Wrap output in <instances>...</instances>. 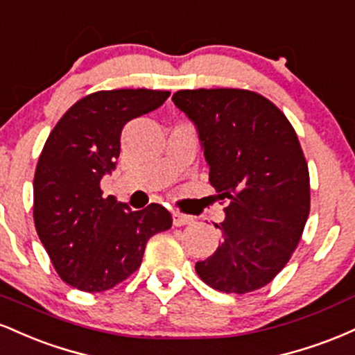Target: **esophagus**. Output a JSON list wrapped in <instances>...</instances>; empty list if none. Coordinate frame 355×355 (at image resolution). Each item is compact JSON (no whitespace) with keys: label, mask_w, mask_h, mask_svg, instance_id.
Listing matches in <instances>:
<instances>
[{"label":"esophagus","mask_w":355,"mask_h":355,"mask_svg":"<svg viewBox=\"0 0 355 355\" xmlns=\"http://www.w3.org/2000/svg\"><path fill=\"white\" fill-rule=\"evenodd\" d=\"M172 218H173V225H175V227L189 225V223H191V222H193V217H191V215H185V214H180V211H173Z\"/></svg>","instance_id":"obj_1"}]
</instances>
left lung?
Returning a JSON list of instances; mask_svg holds the SVG:
<instances>
[{"label": "left lung", "mask_w": 355, "mask_h": 355, "mask_svg": "<svg viewBox=\"0 0 355 355\" xmlns=\"http://www.w3.org/2000/svg\"><path fill=\"white\" fill-rule=\"evenodd\" d=\"M173 103L197 126L209 180L229 200L214 255L195 270L211 288L247 294L288 262L311 211L309 166L294 126L266 96L239 88L180 89Z\"/></svg>", "instance_id": "1"}]
</instances>
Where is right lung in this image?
Listing matches in <instances>:
<instances>
[{
  "label": "right lung",
  "instance_id": "add662e5",
  "mask_svg": "<svg viewBox=\"0 0 355 355\" xmlns=\"http://www.w3.org/2000/svg\"><path fill=\"white\" fill-rule=\"evenodd\" d=\"M162 89H108L76 101L51 130L36 165L33 218L58 275L83 292H103L140 267L150 237L172 227L165 207L133 211L100 180L115 170L123 126L165 103Z\"/></svg>",
  "mask_w": 355,
  "mask_h": 355
}]
</instances>
